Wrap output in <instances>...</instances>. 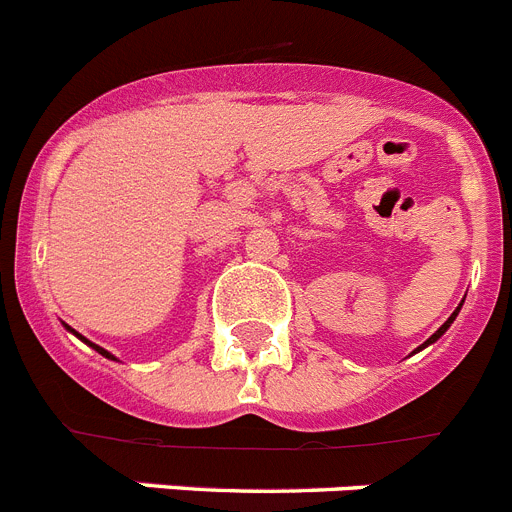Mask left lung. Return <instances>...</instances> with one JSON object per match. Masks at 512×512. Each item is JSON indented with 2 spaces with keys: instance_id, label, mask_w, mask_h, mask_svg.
Listing matches in <instances>:
<instances>
[{
  "instance_id": "1",
  "label": "left lung",
  "mask_w": 512,
  "mask_h": 512,
  "mask_svg": "<svg viewBox=\"0 0 512 512\" xmlns=\"http://www.w3.org/2000/svg\"><path fill=\"white\" fill-rule=\"evenodd\" d=\"M456 312H459V310H456ZM456 312H454V315H451V318H449V320H446V323H443V325H441V328H438V330H436V333H433V336H431V338H428V341H425V343H423V346H420V348H425V346H428V343L438 341V338H441V336H443V333H446V328H449V325H451V323H454V318H456Z\"/></svg>"
}]
</instances>
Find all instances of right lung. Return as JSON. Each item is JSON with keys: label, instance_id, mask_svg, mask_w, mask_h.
Here are the masks:
<instances>
[{"label": "right lung", "instance_id": "add662e5", "mask_svg": "<svg viewBox=\"0 0 512 512\" xmlns=\"http://www.w3.org/2000/svg\"><path fill=\"white\" fill-rule=\"evenodd\" d=\"M92 346H94V343H92ZM94 348H97V351H99V354H102V356H107V359H115V356L107 354V351H104V348H99V346H94Z\"/></svg>", "mask_w": 512, "mask_h": 512}]
</instances>
